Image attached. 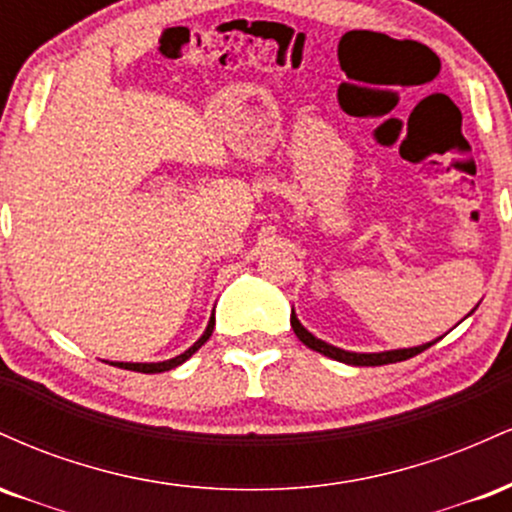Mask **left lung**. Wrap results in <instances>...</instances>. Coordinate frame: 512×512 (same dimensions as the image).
Returning <instances> with one entry per match:
<instances>
[{"mask_svg": "<svg viewBox=\"0 0 512 512\" xmlns=\"http://www.w3.org/2000/svg\"><path fill=\"white\" fill-rule=\"evenodd\" d=\"M477 310V308H474ZM472 310V313H474ZM469 313V315H472ZM291 327L293 332H296V337L301 339V342L308 346V349L317 351V354L327 356V358H334V361L339 363H349V366H387V363H397V361H407V358L421 354V351H426L428 346H433L438 342V339H433V342H426V344H419V346H411V349H390V351H378V354H358V351H346V349H339V346L334 344H327L322 342V339H317L313 332H308L305 327L301 325V320H298V315L291 310Z\"/></svg>", "mask_w": 512, "mask_h": 512, "instance_id": "8db88e82", "label": "left lung"}]
</instances>
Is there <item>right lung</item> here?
Returning <instances> with one entry per match:
<instances>
[{
    "mask_svg": "<svg viewBox=\"0 0 512 512\" xmlns=\"http://www.w3.org/2000/svg\"><path fill=\"white\" fill-rule=\"evenodd\" d=\"M214 325H216V317H214V313H211V317H209V325H207V330H204L202 337H199L197 342L190 346V349H187V351H182L180 356H175V358H168V361H156V363H132V361L127 363V361H113V363H110V366L125 368V370H137V373H163V370L178 368L180 363H185L187 358H190L192 354H195L197 349H202V346L207 344V339L211 337V332H214Z\"/></svg>",
    "mask_w": 512,
    "mask_h": 512,
    "instance_id": "add662e5",
    "label": "right lung"
}]
</instances>
